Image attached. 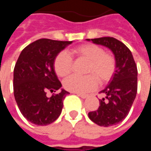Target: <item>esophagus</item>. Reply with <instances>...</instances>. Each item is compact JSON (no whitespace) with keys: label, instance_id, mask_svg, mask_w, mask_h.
Masks as SVG:
<instances>
[{"label":"esophagus","instance_id":"34e87169","mask_svg":"<svg viewBox=\"0 0 151 151\" xmlns=\"http://www.w3.org/2000/svg\"><path fill=\"white\" fill-rule=\"evenodd\" d=\"M77 95L79 96V97H81L82 99H86L88 97V95H82V94H78V93H77Z\"/></svg>","mask_w":151,"mask_h":151}]
</instances>
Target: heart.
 <instances>
[{"instance_id": "heart-1", "label": "heart", "mask_w": 151, "mask_h": 151, "mask_svg": "<svg viewBox=\"0 0 151 151\" xmlns=\"http://www.w3.org/2000/svg\"><path fill=\"white\" fill-rule=\"evenodd\" d=\"M70 54L87 61L86 73L88 75H71L65 79L63 85L67 91L86 94L96 88L98 82L106 83L112 78L116 70V60L109 53H105L101 47L93 43H86L70 50ZM73 59L66 52H60L54 60V69L60 77H65L71 72Z\"/></svg>"}]
</instances>
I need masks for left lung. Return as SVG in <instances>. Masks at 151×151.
<instances>
[{
	"label": "left lung",
	"instance_id": "obj_1",
	"mask_svg": "<svg viewBox=\"0 0 151 151\" xmlns=\"http://www.w3.org/2000/svg\"><path fill=\"white\" fill-rule=\"evenodd\" d=\"M87 41L111 50L116 60V70L108 84L100 93L99 107L88 116L99 126L117 124L128 116L137 91V69L130 50L122 42L112 37L87 39Z\"/></svg>",
	"mask_w": 151,
	"mask_h": 151
}]
</instances>
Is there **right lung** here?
I'll return each instance as SVG.
<instances>
[{
    "mask_svg": "<svg viewBox=\"0 0 151 151\" xmlns=\"http://www.w3.org/2000/svg\"><path fill=\"white\" fill-rule=\"evenodd\" d=\"M73 41L40 39L22 51L14 69V95L23 116L36 125H47L59 117L69 92L61 89L54 69L56 55ZM60 91L51 97L47 91Z\"/></svg>",
    "mask_w": 151,
    "mask_h": 151,
    "instance_id": "right-lung-1",
    "label": "right lung"
}]
</instances>
